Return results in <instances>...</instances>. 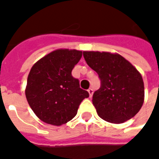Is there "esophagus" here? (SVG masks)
Returning a JSON list of instances; mask_svg holds the SVG:
<instances>
[{
  "instance_id": "obj_1",
  "label": "esophagus",
  "mask_w": 159,
  "mask_h": 159,
  "mask_svg": "<svg viewBox=\"0 0 159 159\" xmlns=\"http://www.w3.org/2000/svg\"><path fill=\"white\" fill-rule=\"evenodd\" d=\"M88 92H89V96L90 97L93 96V89H92V88H89V90H88Z\"/></svg>"
}]
</instances>
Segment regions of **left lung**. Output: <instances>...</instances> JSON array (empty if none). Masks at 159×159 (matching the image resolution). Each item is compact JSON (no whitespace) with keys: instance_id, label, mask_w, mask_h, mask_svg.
<instances>
[{"instance_id":"1","label":"left lung","mask_w":159,"mask_h":159,"mask_svg":"<svg viewBox=\"0 0 159 159\" xmlns=\"http://www.w3.org/2000/svg\"><path fill=\"white\" fill-rule=\"evenodd\" d=\"M83 57L100 79L92 100L100 117L123 123L134 117L145 98L143 79L136 68L118 53L84 51Z\"/></svg>"}]
</instances>
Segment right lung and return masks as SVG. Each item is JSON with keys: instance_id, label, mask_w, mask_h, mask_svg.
I'll return each mask as SVG.
<instances>
[{"instance_id": "add662e5", "label": "right lung", "mask_w": 159, "mask_h": 159, "mask_svg": "<svg viewBox=\"0 0 159 159\" xmlns=\"http://www.w3.org/2000/svg\"><path fill=\"white\" fill-rule=\"evenodd\" d=\"M82 55L83 52L76 49H57L42 57L30 69L25 96L42 122L54 126L68 123L76 115L81 102L89 96L71 75Z\"/></svg>"}]
</instances>
